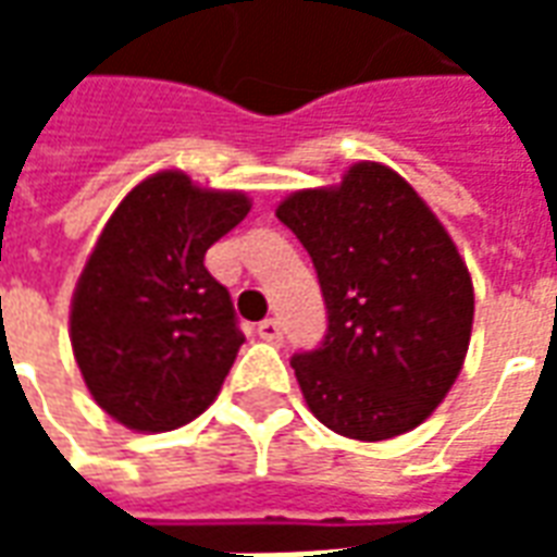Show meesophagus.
Returning a JSON list of instances; mask_svg holds the SVG:
<instances>
[{"label":"esophagus","instance_id":"1","mask_svg":"<svg viewBox=\"0 0 557 557\" xmlns=\"http://www.w3.org/2000/svg\"><path fill=\"white\" fill-rule=\"evenodd\" d=\"M256 334L265 339V343H280L283 339V325H280L277 319H262L259 327H256Z\"/></svg>","mask_w":557,"mask_h":557}]
</instances>
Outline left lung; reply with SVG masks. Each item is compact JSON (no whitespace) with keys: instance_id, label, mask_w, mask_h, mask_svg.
<instances>
[{"instance_id":"left-lung-1","label":"left lung","mask_w":557,"mask_h":557,"mask_svg":"<svg viewBox=\"0 0 557 557\" xmlns=\"http://www.w3.org/2000/svg\"><path fill=\"white\" fill-rule=\"evenodd\" d=\"M313 259L327 310L322 346L292 358L327 430L385 442L447 397L466 361L474 289L438 218L403 175L373 160L277 206Z\"/></svg>"}]
</instances>
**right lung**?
Here are the masks:
<instances>
[{
    "instance_id": "obj_1",
    "label": "right lung",
    "mask_w": 557,
    "mask_h": 557,
    "mask_svg": "<svg viewBox=\"0 0 557 557\" xmlns=\"http://www.w3.org/2000/svg\"><path fill=\"white\" fill-rule=\"evenodd\" d=\"M247 211L238 190L163 170L107 220L74 289L71 346L95 403L127 430H178L220 394L244 334L206 253Z\"/></svg>"
}]
</instances>
